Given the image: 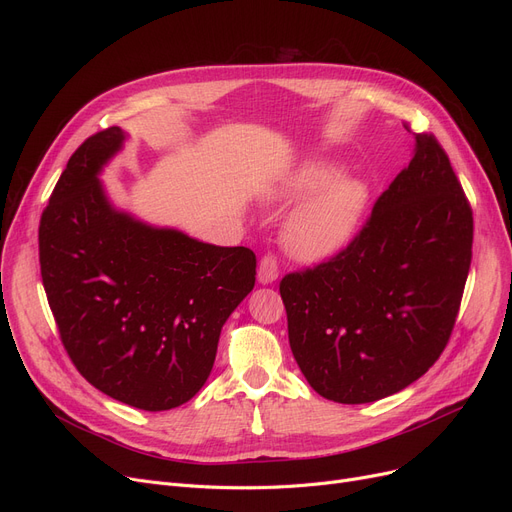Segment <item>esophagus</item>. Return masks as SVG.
<instances>
[{"label": "esophagus", "instance_id": "34e87169", "mask_svg": "<svg viewBox=\"0 0 512 512\" xmlns=\"http://www.w3.org/2000/svg\"><path fill=\"white\" fill-rule=\"evenodd\" d=\"M280 270H278V259L276 255L267 253L261 257V263H259V272H257V278L261 284H272L276 278H278Z\"/></svg>", "mask_w": 512, "mask_h": 512}]
</instances>
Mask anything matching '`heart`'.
<instances>
[{
	"instance_id": "b5f03b06",
	"label": "heart",
	"mask_w": 512,
	"mask_h": 512,
	"mask_svg": "<svg viewBox=\"0 0 512 512\" xmlns=\"http://www.w3.org/2000/svg\"><path fill=\"white\" fill-rule=\"evenodd\" d=\"M342 178V168L332 161H311L292 172L278 188L280 199H309L290 215L284 228V245L290 255L315 261L342 251L363 222L369 203L365 182Z\"/></svg>"
}]
</instances>
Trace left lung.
Here are the masks:
<instances>
[{"label": "left lung", "mask_w": 512, "mask_h": 512, "mask_svg": "<svg viewBox=\"0 0 512 512\" xmlns=\"http://www.w3.org/2000/svg\"><path fill=\"white\" fill-rule=\"evenodd\" d=\"M413 137L411 164L346 249L280 282L294 359L317 394L342 405L419 380L459 315L473 211L434 134Z\"/></svg>", "instance_id": "left-lung-1"}]
</instances>
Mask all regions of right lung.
I'll use <instances>...</instances> for the list:
<instances>
[{
  "label": "right lung",
  "instance_id": "obj_1",
  "mask_svg": "<svg viewBox=\"0 0 512 512\" xmlns=\"http://www.w3.org/2000/svg\"><path fill=\"white\" fill-rule=\"evenodd\" d=\"M124 139L105 128L68 159L41 213V278L78 373L124 405L168 411L207 382L257 259L116 211L97 174Z\"/></svg>",
  "mask_w": 512,
  "mask_h": 512
}]
</instances>
